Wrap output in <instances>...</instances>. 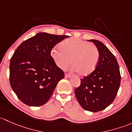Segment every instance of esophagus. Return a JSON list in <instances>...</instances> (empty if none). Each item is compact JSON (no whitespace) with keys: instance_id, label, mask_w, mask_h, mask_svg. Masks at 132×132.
Returning <instances> with one entry per match:
<instances>
[{"instance_id":"esophagus-1","label":"esophagus","mask_w":132,"mask_h":132,"mask_svg":"<svg viewBox=\"0 0 132 132\" xmlns=\"http://www.w3.org/2000/svg\"><path fill=\"white\" fill-rule=\"evenodd\" d=\"M65 77H71V75H70V74H67V73H65Z\"/></svg>"}]
</instances>
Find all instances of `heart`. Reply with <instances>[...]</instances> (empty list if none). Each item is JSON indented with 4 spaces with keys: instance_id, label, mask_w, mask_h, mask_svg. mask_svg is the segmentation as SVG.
Wrapping results in <instances>:
<instances>
[{
    "instance_id": "1",
    "label": "heart",
    "mask_w": 132,
    "mask_h": 132,
    "mask_svg": "<svg viewBox=\"0 0 132 132\" xmlns=\"http://www.w3.org/2000/svg\"><path fill=\"white\" fill-rule=\"evenodd\" d=\"M50 52L55 65L60 69H66L71 62L72 70L80 76H86L95 69L100 58L96 46L76 38L66 39Z\"/></svg>"
}]
</instances>
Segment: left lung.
<instances>
[{
    "mask_svg": "<svg viewBox=\"0 0 132 132\" xmlns=\"http://www.w3.org/2000/svg\"><path fill=\"white\" fill-rule=\"evenodd\" d=\"M98 47L100 58L95 70L81 79L75 95L81 106L91 112H98L111 105L120 86L121 75L116 58L102 42L91 39Z\"/></svg>",
    "mask_w": 132,
    "mask_h": 132,
    "instance_id": "left-lung-1",
    "label": "left lung"
}]
</instances>
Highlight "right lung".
Masks as SVG:
<instances>
[{"mask_svg":"<svg viewBox=\"0 0 132 132\" xmlns=\"http://www.w3.org/2000/svg\"><path fill=\"white\" fill-rule=\"evenodd\" d=\"M68 36L40 32L23 42L11 58L9 81L23 103L41 106L53 93L65 74L50 55L53 47Z\"/></svg>","mask_w":132,"mask_h":132,"instance_id":"right-lung-1","label":"right lung"}]
</instances>
